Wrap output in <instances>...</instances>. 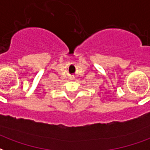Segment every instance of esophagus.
Wrapping results in <instances>:
<instances>
[{
  "mask_svg": "<svg viewBox=\"0 0 150 150\" xmlns=\"http://www.w3.org/2000/svg\"><path fill=\"white\" fill-rule=\"evenodd\" d=\"M74 79H75V77H74V76H71V77H70V80H74Z\"/></svg>",
  "mask_w": 150,
  "mask_h": 150,
  "instance_id": "esophagus-1",
  "label": "esophagus"
}]
</instances>
